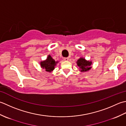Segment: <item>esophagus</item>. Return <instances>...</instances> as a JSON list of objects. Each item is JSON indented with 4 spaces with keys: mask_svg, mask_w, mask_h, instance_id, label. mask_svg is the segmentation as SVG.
<instances>
[{
    "mask_svg": "<svg viewBox=\"0 0 126 126\" xmlns=\"http://www.w3.org/2000/svg\"><path fill=\"white\" fill-rule=\"evenodd\" d=\"M63 59L64 61H68L69 60V58H64Z\"/></svg>",
    "mask_w": 126,
    "mask_h": 126,
    "instance_id": "esophagus-1",
    "label": "esophagus"
}]
</instances>
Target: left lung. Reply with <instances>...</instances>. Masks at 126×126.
Returning a JSON list of instances; mask_svg holds the SVG:
<instances>
[{"label": "left lung", "instance_id": "left-lung-1", "mask_svg": "<svg viewBox=\"0 0 126 126\" xmlns=\"http://www.w3.org/2000/svg\"><path fill=\"white\" fill-rule=\"evenodd\" d=\"M77 64L79 67L81 72H86L91 68V61H87L84 58H80L77 61Z\"/></svg>", "mask_w": 126, "mask_h": 126}]
</instances>
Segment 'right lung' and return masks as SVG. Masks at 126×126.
Returning a JSON list of instances; mask_svg holds the SVG:
<instances>
[{"label": "right lung", "instance_id": "1", "mask_svg": "<svg viewBox=\"0 0 126 126\" xmlns=\"http://www.w3.org/2000/svg\"><path fill=\"white\" fill-rule=\"evenodd\" d=\"M58 63V61H55L50 55H49L47 59L40 63V65L42 68H45L46 71L50 72L54 69L56 64Z\"/></svg>", "mask_w": 126, "mask_h": 126}]
</instances>
